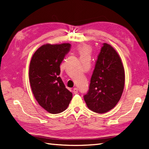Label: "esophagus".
<instances>
[{"instance_id": "1", "label": "esophagus", "mask_w": 149, "mask_h": 149, "mask_svg": "<svg viewBox=\"0 0 149 149\" xmlns=\"http://www.w3.org/2000/svg\"><path fill=\"white\" fill-rule=\"evenodd\" d=\"M73 92H74V93L75 94L78 93V89L77 88V87H74V89H73Z\"/></svg>"}]
</instances>
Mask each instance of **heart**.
Segmentation results:
<instances>
[{
  "instance_id": "b5f03b06",
  "label": "heart",
  "mask_w": 149,
  "mask_h": 149,
  "mask_svg": "<svg viewBox=\"0 0 149 149\" xmlns=\"http://www.w3.org/2000/svg\"><path fill=\"white\" fill-rule=\"evenodd\" d=\"M91 47L86 43L80 44L78 47V51L81 56H89L91 54Z\"/></svg>"
}]
</instances>
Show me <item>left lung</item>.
I'll use <instances>...</instances> for the list:
<instances>
[{
  "instance_id": "left-lung-1",
  "label": "left lung",
  "mask_w": 149,
  "mask_h": 149,
  "mask_svg": "<svg viewBox=\"0 0 149 149\" xmlns=\"http://www.w3.org/2000/svg\"><path fill=\"white\" fill-rule=\"evenodd\" d=\"M125 69L119 54L111 45L104 43L91 79L88 93L84 96L91 110L105 113L115 107L124 89Z\"/></svg>"
}]
</instances>
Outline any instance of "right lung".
I'll return each instance as SVG.
<instances>
[{
    "label": "right lung",
    "mask_w": 149,
    "mask_h": 149,
    "mask_svg": "<svg viewBox=\"0 0 149 149\" xmlns=\"http://www.w3.org/2000/svg\"><path fill=\"white\" fill-rule=\"evenodd\" d=\"M70 48L67 43L43 45L34 53L30 62L29 78L33 94L38 104L49 113L63 112L72 98L58 76L60 63Z\"/></svg>",
    "instance_id": "1"
}]
</instances>
